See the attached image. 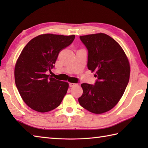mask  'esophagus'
Returning a JSON list of instances; mask_svg holds the SVG:
<instances>
[{"instance_id": "1", "label": "esophagus", "mask_w": 148, "mask_h": 148, "mask_svg": "<svg viewBox=\"0 0 148 148\" xmlns=\"http://www.w3.org/2000/svg\"><path fill=\"white\" fill-rule=\"evenodd\" d=\"M77 85V84L76 83H69V86L71 87H74V86H76Z\"/></svg>"}]
</instances>
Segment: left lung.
<instances>
[{
    "mask_svg": "<svg viewBox=\"0 0 148 148\" xmlns=\"http://www.w3.org/2000/svg\"><path fill=\"white\" fill-rule=\"evenodd\" d=\"M88 51V68L97 77L95 85L81 84L83 93L80 105L94 114H102L117 104L130 79V67L121 46L106 34L81 36Z\"/></svg>",
    "mask_w": 148,
    "mask_h": 148,
    "instance_id": "1",
    "label": "left lung"
}]
</instances>
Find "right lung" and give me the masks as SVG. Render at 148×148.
<instances>
[{
  "instance_id": "add662e5",
  "label": "right lung",
  "mask_w": 148,
  "mask_h": 148,
  "mask_svg": "<svg viewBox=\"0 0 148 148\" xmlns=\"http://www.w3.org/2000/svg\"><path fill=\"white\" fill-rule=\"evenodd\" d=\"M75 35L41 34L27 43L17 59L14 79L26 104L34 111L46 112L60 104L69 83L47 74L54 67L59 53L73 42Z\"/></svg>"
}]
</instances>
